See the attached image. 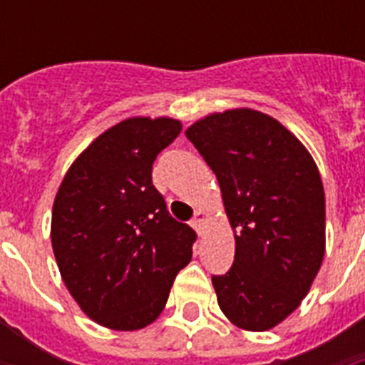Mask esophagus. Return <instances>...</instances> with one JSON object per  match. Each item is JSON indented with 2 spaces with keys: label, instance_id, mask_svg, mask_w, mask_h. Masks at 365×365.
<instances>
[{
  "label": "esophagus",
  "instance_id": "34e87169",
  "mask_svg": "<svg viewBox=\"0 0 365 365\" xmlns=\"http://www.w3.org/2000/svg\"><path fill=\"white\" fill-rule=\"evenodd\" d=\"M206 220H208V216H206V214L202 210H199V212H197V214H195L193 227H195V231H197V233H199V235H202V231H205Z\"/></svg>",
  "mask_w": 365,
  "mask_h": 365
}]
</instances>
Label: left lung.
Listing matches in <instances>:
<instances>
[{"instance_id":"8db88e82","label":"left lung","mask_w":365,"mask_h":365,"mask_svg":"<svg viewBox=\"0 0 365 365\" xmlns=\"http://www.w3.org/2000/svg\"><path fill=\"white\" fill-rule=\"evenodd\" d=\"M185 136L216 174L235 231V261L212 277L217 305L237 328L267 331L309 294L326 252V199L317 163L267 113H210Z\"/></svg>"}]
</instances>
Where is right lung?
Wrapping results in <instances>:
<instances>
[{
    "label": "right lung",
    "mask_w": 365,
    "mask_h": 365,
    "mask_svg": "<svg viewBox=\"0 0 365 365\" xmlns=\"http://www.w3.org/2000/svg\"><path fill=\"white\" fill-rule=\"evenodd\" d=\"M182 132L170 117H128L102 132L68 168L54 197L51 242L81 311L134 331L155 322L197 235L166 210L151 182L157 155Z\"/></svg>",
    "instance_id": "obj_1"
}]
</instances>
